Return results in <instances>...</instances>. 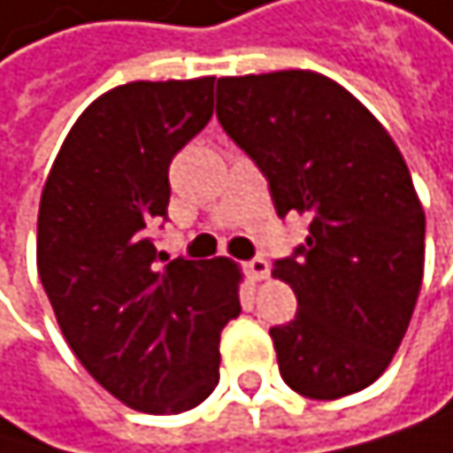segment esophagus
I'll return each instance as SVG.
<instances>
[{"mask_svg":"<svg viewBox=\"0 0 453 453\" xmlns=\"http://www.w3.org/2000/svg\"><path fill=\"white\" fill-rule=\"evenodd\" d=\"M245 273L251 275V280H265L270 275V265L262 257H254L251 262H245Z\"/></svg>","mask_w":453,"mask_h":453,"instance_id":"1","label":"esophagus"}]
</instances>
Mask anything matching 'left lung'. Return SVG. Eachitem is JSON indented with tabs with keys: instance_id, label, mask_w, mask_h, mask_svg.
<instances>
[{
	"instance_id": "left-lung-1",
	"label": "left lung",
	"mask_w": 453,
	"mask_h": 453,
	"mask_svg": "<svg viewBox=\"0 0 453 453\" xmlns=\"http://www.w3.org/2000/svg\"><path fill=\"white\" fill-rule=\"evenodd\" d=\"M216 116L270 183L275 211L311 219L273 275L297 316L273 326L278 370L311 400H337L389 367L424 275V211L372 112L311 70L219 78Z\"/></svg>"
}]
</instances>
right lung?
Instances as JSON below:
<instances>
[{
    "instance_id": "1",
    "label": "right lung",
    "mask_w": 453,
    "mask_h": 453,
    "mask_svg": "<svg viewBox=\"0 0 453 453\" xmlns=\"http://www.w3.org/2000/svg\"><path fill=\"white\" fill-rule=\"evenodd\" d=\"M216 78L134 81L94 99L48 173L37 273L66 343L112 397L183 413L219 383L221 329L240 313L229 259L159 265L170 162L213 116Z\"/></svg>"
}]
</instances>
